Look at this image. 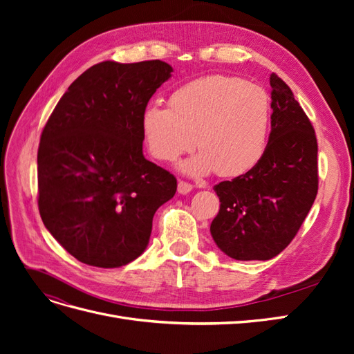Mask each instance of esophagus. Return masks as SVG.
Here are the masks:
<instances>
[{
	"label": "esophagus",
	"mask_w": 354,
	"mask_h": 354,
	"mask_svg": "<svg viewBox=\"0 0 354 354\" xmlns=\"http://www.w3.org/2000/svg\"><path fill=\"white\" fill-rule=\"evenodd\" d=\"M192 185H189V183H186V181H178V185H177V190H178V194L180 195H187V194H190L192 192Z\"/></svg>",
	"instance_id": "esophagus-1"
}]
</instances>
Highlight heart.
I'll return each instance as SVG.
<instances>
[{
	"mask_svg": "<svg viewBox=\"0 0 354 354\" xmlns=\"http://www.w3.org/2000/svg\"><path fill=\"white\" fill-rule=\"evenodd\" d=\"M272 124L270 97L259 85L230 75H209L178 85L168 108L149 104L140 116L152 158L173 162L196 145L202 151L180 164L194 177L250 173L263 159Z\"/></svg>",
	"mask_w": 354,
	"mask_h": 354,
	"instance_id": "obj_1",
	"label": "heart"
}]
</instances>
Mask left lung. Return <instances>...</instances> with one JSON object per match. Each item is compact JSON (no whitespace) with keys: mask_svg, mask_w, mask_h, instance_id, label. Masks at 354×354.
<instances>
[{"mask_svg":"<svg viewBox=\"0 0 354 354\" xmlns=\"http://www.w3.org/2000/svg\"><path fill=\"white\" fill-rule=\"evenodd\" d=\"M272 131L260 164L221 181L211 236L230 259L270 260L301 227L317 195V142L291 88L270 75Z\"/></svg>","mask_w":354,"mask_h":354,"instance_id":"1","label":"left lung"}]
</instances>
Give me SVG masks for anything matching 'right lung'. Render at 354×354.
<instances>
[{"instance_id":"1","label":"right lung","mask_w":354,"mask_h":354,"mask_svg":"<svg viewBox=\"0 0 354 354\" xmlns=\"http://www.w3.org/2000/svg\"><path fill=\"white\" fill-rule=\"evenodd\" d=\"M168 63L102 62L62 95L38 149L42 223L81 263L103 269L140 257L177 180L143 155L140 116L171 78Z\"/></svg>"}]
</instances>
